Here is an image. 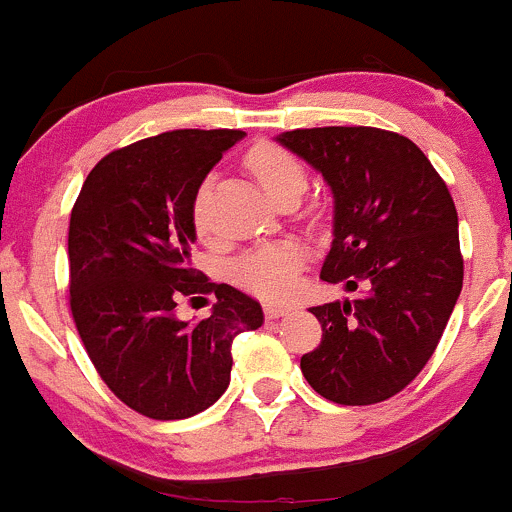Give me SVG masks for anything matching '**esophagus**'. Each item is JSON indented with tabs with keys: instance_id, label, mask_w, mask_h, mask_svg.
<instances>
[{
	"instance_id": "1",
	"label": "esophagus",
	"mask_w": 512,
	"mask_h": 512,
	"mask_svg": "<svg viewBox=\"0 0 512 512\" xmlns=\"http://www.w3.org/2000/svg\"><path fill=\"white\" fill-rule=\"evenodd\" d=\"M285 314H289V307H285V304H265L267 319H280V317H285Z\"/></svg>"
}]
</instances>
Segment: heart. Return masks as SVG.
Returning a JSON list of instances; mask_svg holds the SVG:
<instances>
[{
    "mask_svg": "<svg viewBox=\"0 0 512 512\" xmlns=\"http://www.w3.org/2000/svg\"><path fill=\"white\" fill-rule=\"evenodd\" d=\"M245 165L252 170L257 183L267 190L270 198H282L287 193L302 195L307 188V168L304 163L287 151L285 146L262 141L247 151ZM205 185L195 193L193 227L198 235L208 230V218H205ZM304 255L294 242H275V245H262L250 250L232 265V280L247 292L257 294L262 299H285L297 287V275L302 270Z\"/></svg>",
    "mask_w": 512,
    "mask_h": 512,
    "instance_id": "b5f03b06",
    "label": "heart"
}]
</instances>
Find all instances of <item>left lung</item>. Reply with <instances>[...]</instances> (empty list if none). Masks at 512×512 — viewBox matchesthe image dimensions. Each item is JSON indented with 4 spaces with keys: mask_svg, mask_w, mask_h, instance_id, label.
<instances>
[{
    "mask_svg": "<svg viewBox=\"0 0 512 512\" xmlns=\"http://www.w3.org/2000/svg\"><path fill=\"white\" fill-rule=\"evenodd\" d=\"M282 146L324 175L334 193V242L324 282L352 302L309 312L322 342L304 379L324 399L369 406L404 391L436 352L463 287L458 213L414 141L371 126L294 128Z\"/></svg>",
    "mask_w": 512,
    "mask_h": 512,
    "instance_id": "8db88e82",
    "label": "left lung"
}]
</instances>
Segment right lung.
<instances>
[{
    "mask_svg": "<svg viewBox=\"0 0 512 512\" xmlns=\"http://www.w3.org/2000/svg\"><path fill=\"white\" fill-rule=\"evenodd\" d=\"M235 128H180L111 151L84 180L69 225V307L103 384L138 414L190 418L225 394L232 339L262 307L190 267L195 193ZM215 293L214 314L180 323L183 296Z\"/></svg>",
    "mask_w": 512,
    "mask_h": 512,
    "instance_id": "1",
    "label": "right lung"
}]
</instances>
